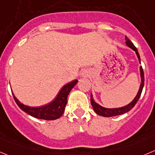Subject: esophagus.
<instances>
[{
  "mask_svg": "<svg viewBox=\"0 0 155 155\" xmlns=\"http://www.w3.org/2000/svg\"><path fill=\"white\" fill-rule=\"evenodd\" d=\"M86 76L87 75H86V74H85V72H83V73L81 74V77H82V78H85Z\"/></svg>",
  "mask_w": 155,
  "mask_h": 155,
  "instance_id": "obj_1",
  "label": "esophagus"
}]
</instances>
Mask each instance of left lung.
I'll return each mask as SVG.
<instances>
[{
	"label": "left lung",
	"mask_w": 155,
	"mask_h": 155,
	"mask_svg": "<svg viewBox=\"0 0 155 155\" xmlns=\"http://www.w3.org/2000/svg\"><path fill=\"white\" fill-rule=\"evenodd\" d=\"M125 39H126V45L135 51L137 57H138V61H139V63L141 64V58H140L139 53L138 52L137 48H135V45H133V43H132V42L128 39L127 36H126ZM139 71H140V77H141V84H140V87H139V89H138V93H137L135 98L132 101V102L129 103V104H127L126 106H124V107H119V108H106V107H102V106H101L100 104H97V103H96L95 101H94V98H93L92 94H91V105H92L93 107V109H94V110L95 111V113H97V114H98L99 116H104V117H112V116H119V115L124 114V113H128L129 111H130V110L135 107L136 103L138 102V101L139 100V97L140 96H141V92H142V89L143 87H144V84H145L144 71H143V69L141 66H140Z\"/></svg>",
	"instance_id": "1"
}]
</instances>
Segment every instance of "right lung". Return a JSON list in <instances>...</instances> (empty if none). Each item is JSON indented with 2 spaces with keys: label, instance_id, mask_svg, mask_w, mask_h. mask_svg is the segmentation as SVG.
Segmentation results:
<instances>
[{
  "label": "right lung",
  "instance_id": "add662e5",
  "mask_svg": "<svg viewBox=\"0 0 155 155\" xmlns=\"http://www.w3.org/2000/svg\"><path fill=\"white\" fill-rule=\"evenodd\" d=\"M78 80H74L63 86V87L60 90L58 94L54 99V101H51L50 104L42 106V107H32L25 105L19 101L12 92L13 97L18 107L29 116L39 119L54 120L61 117L64 113V108L67 105L68 96L72 88L78 83Z\"/></svg>",
  "mask_w": 155,
  "mask_h": 155
}]
</instances>
